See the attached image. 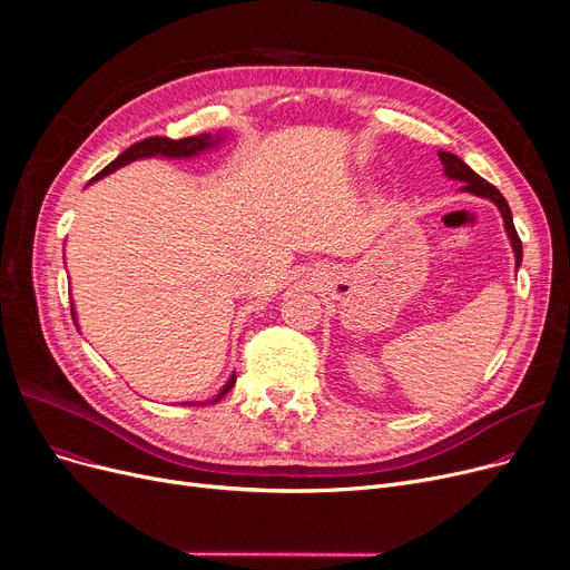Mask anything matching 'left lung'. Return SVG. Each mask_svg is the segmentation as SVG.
<instances>
[{
  "label": "left lung",
  "mask_w": 570,
  "mask_h": 570,
  "mask_svg": "<svg viewBox=\"0 0 570 570\" xmlns=\"http://www.w3.org/2000/svg\"><path fill=\"white\" fill-rule=\"evenodd\" d=\"M439 159L443 164V170L445 175L451 179H460V183H464V189L475 194V196H483V198H490L499 205L501 209V217H503V224H505V233L508 237H511L513 243V252H515V265L520 267L522 263V239L515 230V224H513V215H511V207H508L505 198L501 196V191L497 187H492L488 179H483L478 173H473L460 157L451 155V153H439Z\"/></svg>",
  "instance_id": "obj_1"
}]
</instances>
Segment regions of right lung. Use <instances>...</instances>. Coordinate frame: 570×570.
Returning a JSON list of instances; mask_svg holds the SVG:
<instances>
[{"label": "right lung", "mask_w": 570, "mask_h": 570, "mask_svg": "<svg viewBox=\"0 0 570 570\" xmlns=\"http://www.w3.org/2000/svg\"><path fill=\"white\" fill-rule=\"evenodd\" d=\"M217 140H219V138H217ZM217 140H213V136H209V134H198V136L179 138V140H173V138H166V136H149V138H145V140L134 142L129 149H125L122 155H119L115 161H110V164H108L99 175H95L92 179H99V177H104V175L117 170L119 166H127V164H131V161H136V159H142V157H157V155H161V157H173V159H177V157H194V155L203 153V149H207L209 145H215ZM71 316H73V314H71ZM73 318H76V316H73ZM233 383H235V374L230 376V381L226 383L224 391L215 397V402H219V400L230 391Z\"/></svg>", "instance_id": "1"}]
</instances>
